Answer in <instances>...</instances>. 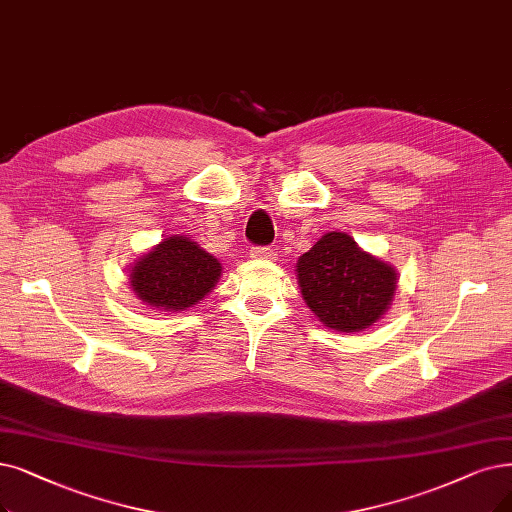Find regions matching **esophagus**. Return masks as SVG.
Wrapping results in <instances>:
<instances>
[{"mask_svg":"<svg viewBox=\"0 0 512 512\" xmlns=\"http://www.w3.org/2000/svg\"><path fill=\"white\" fill-rule=\"evenodd\" d=\"M250 256L252 258H262V260H273L277 254L269 245H252L250 248Z\"/></svg>","mask_w":512,"mask_h":512,"instance_id":"obj_1","label":"esophagus"}]
</instances>
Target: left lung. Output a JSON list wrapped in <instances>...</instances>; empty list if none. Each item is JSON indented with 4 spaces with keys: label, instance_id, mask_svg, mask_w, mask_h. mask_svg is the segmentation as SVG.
I'll return each mask as SVG.
<instances>
[{
    "label": "left lung",
    "instance_id": "obj_1",
    "mask_svg": "<svg viewBox=\"0 0 512 512\" xmlns=\"http://www.w3.org/2000/svg\"><path fill=\"white\" fill-rule=\"evenodd\" d=\"M304 302L336 332H359L376 323L395 294L397 273L357 248L346 233L323 235L298 260Z\"/></svg>",
    "mask_w": 512,
    "mask_h": 512
}]
</instances>
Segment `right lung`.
Wrapping results in <instances>:
<instances>
[{"instance_id": "1", "label": "right lung", "mask_w": 512, "mask_h": 512, "mask_svg": "<svg viewBox=\"0 0 512 512\" xmlns=\"http://www.w3.org/2000/svg\"><path fill=\"white\" fill-rule=\"evenodd\" d=\"M220 262L187 237H170L142 256L130 281L136 296L159 311L189 309L220 277Z\"/></svg>"}]
</instances>
